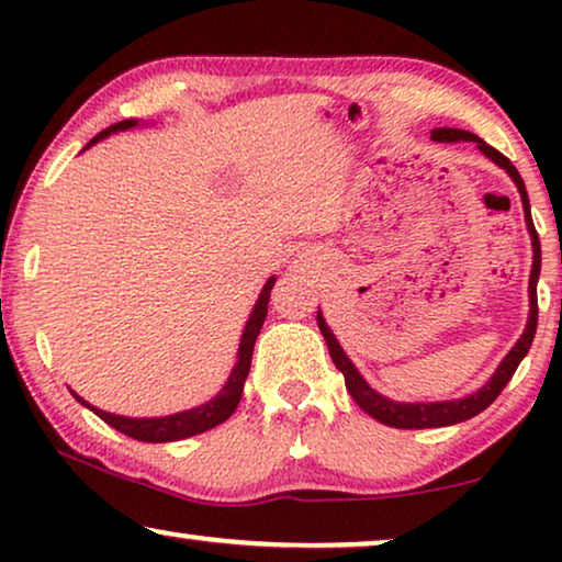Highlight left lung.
I'll use <instances>...</instances> for the list:
<instances>
[{
	"label": "left lung",
	"mask_w": 562,
	"mask_h": 562,
	"mask_svg": "<svg viewBox=\"0 0 562 562\" xmlns=\"http://www.w3.org/2000/svg\"><path fill=\"white\" fill-rule=\"evenodd\" d=\"M432 140L435 143H475L483 156L488 160H494L498 168H504L506 173L512 176V181L517 183V191L521 196V210H525V222L529 229V237H532V273H529V317H527V327L517 345L506 352V358L498 363L494 375L483 383L479 391H471L463 398H448V402H394V398L379 394V391L368 386V381L360 375V371L352 366V360L345 356V350L337 342V337L333 329L327 327L322 312H317V325L319 333L325 337L329 358L337 366V371L345 375V386H348L352 402H356L360 409H363L368 417L379 419L381 425L396 427V429H429V427H448V425H458V422H465L475 417L486 409L488 404H494V398L502 394L506 383L517 371V366L521 363V358L529 352V345L535 340V329H537V279H540V266H542V250H540V237H537V229L532 225V212H529V196L525 189V181L517 168L512 166V160L502 156L496 148H491L488 143H483L479 135L468 133V130H458V127H437L432 130Z\"/></svg>",
	"instance_id": "1"
}]
</instances>
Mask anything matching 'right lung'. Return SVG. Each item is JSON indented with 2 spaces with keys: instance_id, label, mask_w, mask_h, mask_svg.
I'll return each instance as SVG.
<instances>
[{
  "instance_id": "right-lung-1",
  "label": "right lung",
  "mask_w": 562,
  "mask_h": 562,
  "mask_svg": "<svg viewBox=\"0 0 562 562\" xmlns=\"http://www.w3.org/2000/svg\"><path fill=\"white\" fill-rule=\"evenodd\" d=\"M140 125L137 120H122L117 125L106 127L99 133L94 140H91L87 148L91 145L104 140V137H110L114 133H125V130H133ZM83 148V150H87ZM276 283V276L266 281V286L260 289L258 294V302L252 306L248 322H245V329H243V337H240V348H237V360L233 366V371H229L225 386L217 396H212L210 402L194 406V409H187V412H176V414H166V417H122V414H112V412H104L99 409V406L89 404L87 398H81L76 391H71L74 398L79 404L87 406L97 414L99 419H104L106 425L117 429V432L133 437V440H140V442H176V440H187V437H194V435H202L206 429L222 425V422L233 417V412L237 409V404H240V396H243V386H245V379H248L250 373V360H252V345H256V337L260 333V327H263L266 322V314H268V299H271V289Z\"/></svg>"
}]
</instances>
